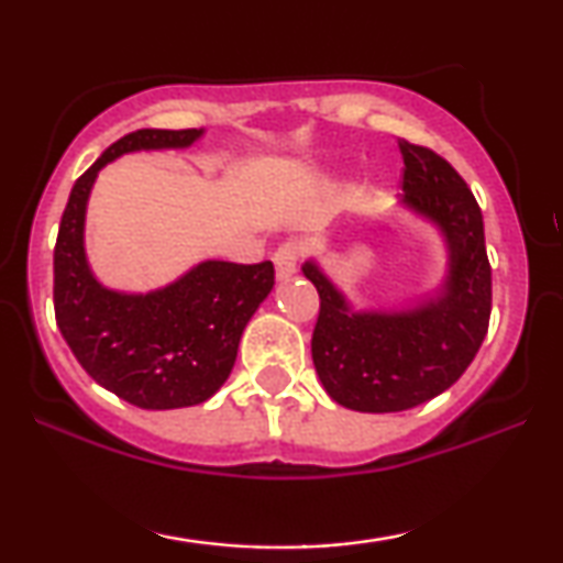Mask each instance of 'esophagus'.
I'll use <instances>...</instances> for the list:
<instances>
[{
    "mask_svg": "<svg viewBox=\"0 0 563 563\" xmlns=\"http://www.w3.org/2000/svg\"><path fill=\"white\" fill-rule=\"evenodd\" d=\"M297 261H299V245L297 243H284L274 253V266H276V279L289 282L297 274Z\"/></svg>",
    "mask_w": 563,
    "mask_h": 563,
    "instance_id": "34e87169",
    "label": "esophagus"
}]
</instances>
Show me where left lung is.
<instances>
[{
	"label": "left lung",
	"instance_id": "left-lung-1",
	"mask_svg": "<svg viewBox=\"0 0 563 563\" xmlns=\"http://www.w3.org/2000/svg\"><path fill=\"white\" fill-rule=\"evenodd\" d=\"M397 145L405 161L402 207L445 243L441 287L402 307L358 310L318 261L302 266L320 295L314 372L330 399L356 412H402L449 389L474 361L492 312L484 220L472 189L438 153Z\"/></svg>",
	"mask_w": 563,
	"mask_h": 563
}]
</instances>
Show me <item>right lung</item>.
Segmentation results:
<instances>
[{
    "instance_id": "obj_1",
    "label": "right lung",
    "mask_w": 563,
    "mask_h": 563,
    "mask_svg": "<svg viewBox=\"0 0 563 563\" xmlns=\"http://www.w3.org/2000/svg\"><path fill=\"white\" fill-rule=\"evenodd\" d=\"M202 135V128H145L112 143L76 179L53 251L60 335L91 379L143 410L210 399L233 372L245 325L274 289L272 261H199L153 291L110 289L91 272L84 228L99 172L125 153L189 148Z\"/></svg>"
}]
</instances>
